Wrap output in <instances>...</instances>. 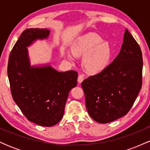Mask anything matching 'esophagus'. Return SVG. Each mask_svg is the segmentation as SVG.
<instances>
[{"label": "esophagus", "instance_id": "esophagus-1", "mask_svg": "<svg viewBox=\"0 0 150 150\" xmlns=\"http://www.w3.org/2000/svg\"><path fill=\"white\" fill-rule=\"evenodd\" d=\"M84 80V75H79L78 79H77V81H78L79 83H81Z\"/></svg>", "mask_w": 150, "mask_h": 150}]
</instances>
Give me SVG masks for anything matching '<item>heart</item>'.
I'll list each match as a JSON object with an SVG mask.
<instances>
[{
  "mask_svg": "<svg viewBox=\"0 0 150 150\" xmlns=\"http://www.w3.org/2000/svg\"><path fill=\"white\" fill-rule=\"evenodd\" d=\"M75 56H86L83 66L89 74H98L106 68L111 58V49L107 42L96 34H89L80 39L73 46ZM71 58V56H68Z\"/></svg>",
  "mask_w": 150,
  "mask_h": 150,
  "instance_id": "b5f03b06",
  "label": "heart"
}]
</instances>
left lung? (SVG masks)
<instances>
[{
  "label": "left lung",
  "instance_id": "obj_1",
  "mask_svg": "<svg viewBox=\"0 0 150 150\" xmlns=\"http://www.w3.org/2000/svg\"><path fill=\"white\" fill-rule=\"evenodd\" d=\"M142 55L128 30L117 57L105 70L81 84L87 111L95 121L108 123L125 116L142 87Z\"/></svg>",
  "mask_w": 150,
  "mask_h": 150
}]
</instances>
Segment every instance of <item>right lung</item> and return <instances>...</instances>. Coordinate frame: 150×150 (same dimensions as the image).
Returning <instances> with one entry per match:
<instances>
[{"label":"right lung","instance_id":"1","mask_svg":"<svg viewBox=\"0 0 150 150\" xmlns=\"http://www.w3.org/2000/svg\"><path fill=\"white\" fill-rule=\"evenodd\" d=\"M47 29H27L10 52L8 75L13 100L28 120L51 127L63 118L69 92L76 87L77 73L58 72L50 65L31 67L27 47L46 39Z\"/></svg>","mask_w":150,"mask_h":150}]
</instances>
